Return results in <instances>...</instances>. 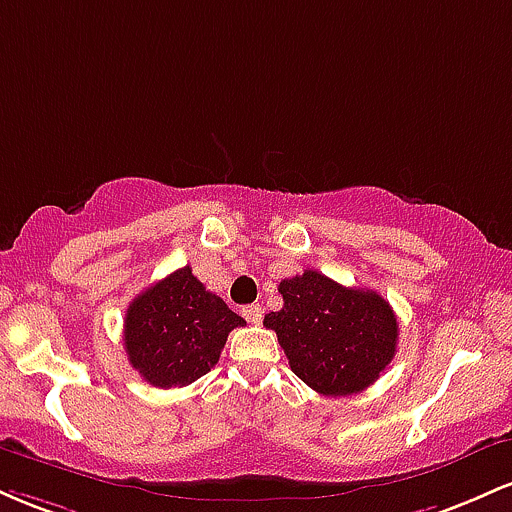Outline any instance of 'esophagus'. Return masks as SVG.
<instances>
[{
    "instance_id": "obj_1",
    "label": "esophagus",
    "mask_w": 512,
    "mask_h": 512,
    "mask_svg": "<svg viewBox=\"0 0 512 512\" xmlns=\"http://www.w3.org/2000/svg\"><path fill=\"white\" fill-rule=\"evenodd\" d=\"M243 317H245V320L250 322V325H260V322H262V317H264V310H262V305H260V303L245 305V308H243Z\"/></svg>"
}]
</instances>
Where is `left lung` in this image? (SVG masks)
<instances>
[{
	"label": "left lung",
	"mask_w": 512,
	"mask_h": 512,
	"mask_svg": "<svg viewBox=\"0 0 512 512\" xmlns=\"http://www.w3.org/2000/svg\"><path fill=\"white\" fill-rule=\"evenodd\" d=\"M284 308L264 315L289 366L320 395L344 397L380 378L397 351V315L375 291L305 269L279 284Z\"/></svg>",
	"instance_id": "8db88e82"
}]
</instances>
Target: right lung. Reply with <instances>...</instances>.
I'll return each instance as SVG.
<instances>
[{"label": "right lung", "instance_id": "1", "mask_svg": "<svg viewBox=\"0 0 512 512\" xmlns=\"http://www.w3.org/2000/svg\"><path fill=\"white\" fill-rule=\"evenodd\" d=\"M243 325V317L204 289L192 267H182L129 303L125 351L149 385L182 387L219 363L228 332Z\"/></svg>", "mask_w": 512, "mask_h": 512}]
</instances>
